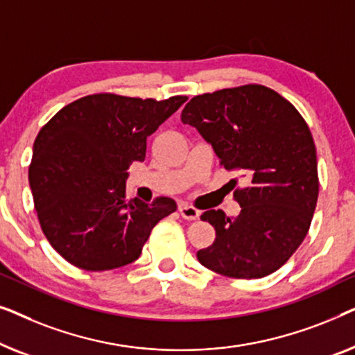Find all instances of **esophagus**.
Returning <instances> with one entry per match:
<instances>
[{
  "label": "esophagus",
  "instance_id": "esophagus-1",
  "mask_svg": "<svg viewBox=\"0 0 355 355\" xmlns=\"http://www.w3.org/2000/svg\"><path fill=\"white\" fill-rule=\"evenodd\" d=\"M178 212H180V216H182L183 218H187V220H198L199 218L198 209L188 206V204H180Z\"/></svg>",
  "mask_w": 355,
  "mask_h": 355
}]
</instances>
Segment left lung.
I'll list each match as a JSON object with an SVG mask.
<instances>
[{
    "instance_id": "8db88e82",
    "label": "left lung",
    "mask_w": 355,
    "mask_h": 355,
    "mask_svg": "<svg viewBox=\"0 0 355 355\" xmlns=\"http://www.w3.org/2000/svg\"><path fill=\"white\" fill-rule=\"evenodd\" d=\"M182 122L248 184L234 191L236 217L220 209L201 216L216 241L198 251V261L232 278L270 275L304 241L317 206V153L306 121L273 89L244 85L194 96Z\"/></svg>"
}]
</instances>
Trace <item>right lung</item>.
<instances>
[{
  "mask_svg": "<svg viewBox=\"0 0 355 355\" xmlns=\"http://www.w3.org/2000/svg\"><path fill=\"white\" fill-rule=\"evenodd\" d=\"M187 96L166 101L92 94L62 107L33 143L28 183L49 244L83 270L137 261L151 230L175 212L171 198L125 199L128 167Z\"/></svg>",
  "mask_w": 355,
  "mask_h": 355,
  "instance_id": "add662e5",
  "label": "right lung"
}]
</instances>
